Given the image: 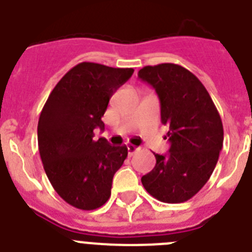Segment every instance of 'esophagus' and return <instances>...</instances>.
I'll use <instances>...</instances> for the list:
<instances>
[{"label":"esophagus","mask_w":252,"mask_h":252,"mask_svg":"<svg viewBox=\"0 0 252 252\" xmlns=\"http://www.w3.org/2000/svg\"><path fill=\"white\" fill-rule=\"evenodd\" d=\"M127 151H128V155H133V154L136 153V151H139V148H136L135 145H128L127 146Z\"/></svg>","instance_id":"obj_1"}]
</instances>
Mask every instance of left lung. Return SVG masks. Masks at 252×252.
Instances as JSON below:
<instances>
[{
    "label": "left lung",
    "mask_w": 252,
    "mask_h": 252,
    "mask_svg": "<svg viewBox=\"0 0 252 252\" xmlns=\"http://www.w3.org/2000/svg\"><path fill=\"white\" fill-rule=\"evenodd\" d=\"M139 78L159 95L161 124L169 127L170 141L168 154H155L157 164L141 183L158 201L183 203L203 188L215 170L223 145L221 116L206 87L184 66L146 65Z\"/></svg>",
    "instance_id": "1"
}]
</instances>
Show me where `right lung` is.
<instances>
[{
  "instance_id": "obj_1",
  "label": "right lung",
  "mask_w": 252,
  "mask_h": 252,
  "mask_svg": "<svg viewBox=\"0 0 252 252\" xmlns=\"http://www.w3.org/2000/svg\"><path fill=\"white\" fill-rule=\"evenodd\" d=\"M132 73V68L77 64L58 82L40 113L37 145L44 170L55 192L75 208L103 206L113 175L127 158L126 145L93 137L95 128H104L110 98Z\"/></svg>"
}]
</instances>
